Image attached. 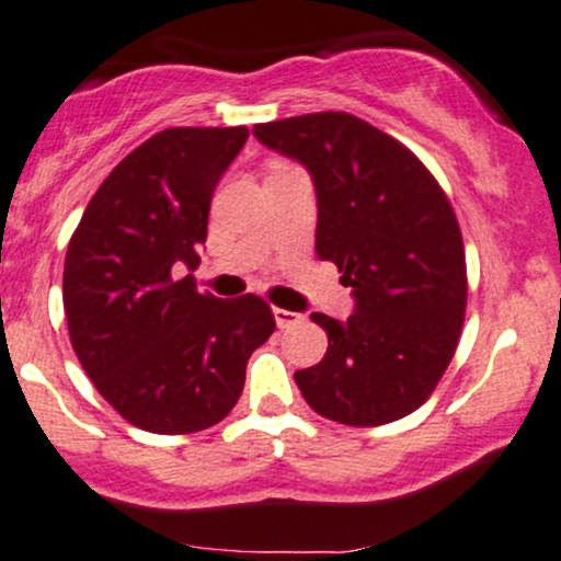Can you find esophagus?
<instances>
[{"instance_id": "34e87169", "label": "esophagus", "mask_w": 561, "mask_h": 561, "mask_svg": "<svg viewBox=\"0 0 561 561\" xmlns=\"http://www.w3.org/2000/svg\"><path fill=\"white\" fill-rule=\"evenodd\" d=\"M274 319L279 329H289L302 321V313H295V310H285V308H274Z\"/></svg>"}]
</instances>
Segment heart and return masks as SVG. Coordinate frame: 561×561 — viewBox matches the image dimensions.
<instances>
[{"label": "heart", "instance_id": "obj_1", "mask_svg": "<svg viewBox=\"0 0 561 561\" xmlns=\"http://www.w3.org/2000/svg\"><path fill=\"white\" fill-rule=\"evenodd\" d=\"M279 164H285V161H272V164H268V170H274V167H279Z\"/></svg>", "mask_w": 561, "mask_h": 561}]
</instances>
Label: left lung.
I'll return each instance as SVG.
<instances>
[{
    "instance_id": "obj_1",
    "label": "left lung",
    "mask_w": 561,
    "mask_h": 561,
    "mask_svg": "<svg viewBox=\"0 0 561 561\" xmlns=\"http://www.w3.org/2000/svg\"><path fill=\"white\" fill-rule=\"evenodd\" d=\"M253 133L313 174L316 251L355 295L347 321L313 313L329 347L295 374L302 397L345 426L400 421L442 381L468 308L462 232L447 193L408 146L355 114H300Z\"/></svg>"
}]
</instances>
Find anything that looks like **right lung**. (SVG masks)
Returning a JSON list of instances; mask_svg holds the SVG:
<instances>
[{"instance_id":"obj_1","label":"right lung","mask_w":561,"mask_h":561,"mask_svg":"<svg viewBox=\"0 0 561 561\" xmlns=\"http://www.w3.org/2000/svg\"><path fill=\"white\" fill-rule=\"evenodd\" d=\"M245 140V125L151 135L101 182L67 245L72 350L99 394L151 434L225 421L276 329L259 295L219 300L193 274L178 279L201 263L214 187Z\"/></svg>"}]
</instances>
